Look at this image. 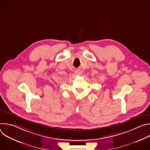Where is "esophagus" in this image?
<instances>
[{
  "mask_svg": "<svg viewBox=\"0 0 150 150\" xmlns=\"http://www.w3.org/2000/svg\"><path fill=\"white\" fill-rule=\"evenodd\" d=\"M75 74L77 75H82V71L80 70H77L75 72Z\"/></svg>",
  "mask_w": 150,
  "mask_h": 150,
  "instance_id": "34e87169",
  "label": "esophagus"
}]
</instances>
